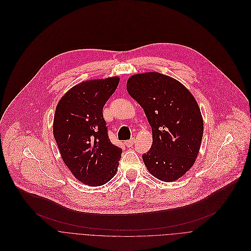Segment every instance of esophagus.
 <instances>
[{"mask_svg": "<svg viewBox=\"0 0 251 251\" xmlns=\"http://www.w3.org/2000/svg\"><path fill=\"white\" fill-rule=\"evenodd\" d=\"M134 142H135V138L132 137V138H130L129 140H126V144L127 146H132V145L134 144Z\"/></svg>", "mask_w": 251, "mask_h": 251, "instance_id": "esophagus-1", "label": "esophagus"}]
</instances>
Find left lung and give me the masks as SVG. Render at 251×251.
Instances as JSON below:
<instances>
[{"mask_svg": "<svg viewBox=\"0 0 251 251\" xmlns=\"http://www.w3.org/2000/svg\"><path fill=\"white\" fill-rule=\"evenodd\" d=\"M128 94L144 110L152 129V145L142 155L149 173L163 182L181 178L194 165L204 121L192 93L178 80L158 73L130 76Z\"/></svg>", "mask_w": 251, "mask_h": 251, "instance_id": "1", "label": "left lung"}]
</instances>
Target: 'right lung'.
Listing matches in <instances>:
<instances>
[{"label": "right lung", "mask_w": 251, "mask_h": 251, "mask_svg": "<svg viewBox=\"0 0 251 251\" xmlns=\"http://www.w3.org/2000/svg\"><path fill=\"white\" fill-rule=\"evenodd\" d=\"M119 82L118 76L84 81L69 89L56 106L53 135L61 158L88 186L108 183L118 170L123 150L108 136L103 108Z\"/></svg>", "instance_id": "add662e5"}]
</instances>
